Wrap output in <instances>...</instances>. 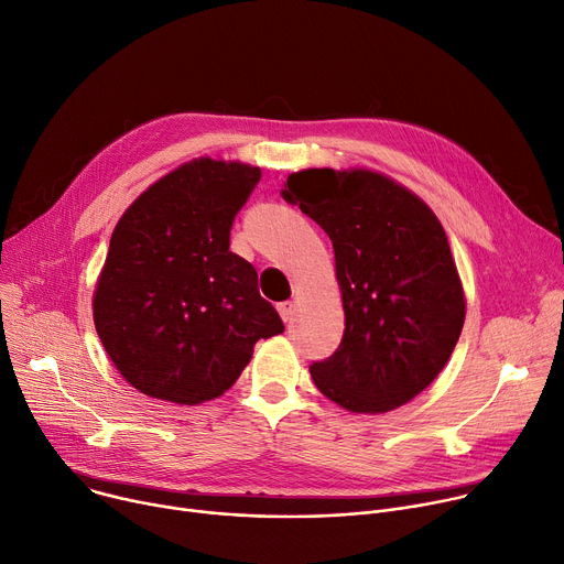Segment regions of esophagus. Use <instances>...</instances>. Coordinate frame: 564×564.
<instances>
[{"mask_svg": "<svg viewBox=\"0 0 564 564\" xmlns=\"http://www.w3.org/2000/svg\"><path fill=\"white\" fill-rule=\"evenodd\" d=\"M276 311H279L281 319H283L285 324H292V322H294L296 308H294V303H292V301H283V303H279V305H276Z\"/></svg>", "mask_w": 564, "mask_h": 564, "instance_id": "1", "label": "esophagus"}]
</instances>
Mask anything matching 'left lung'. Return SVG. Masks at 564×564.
<instances>
[{
	"label": "left lung",
	"instance_id": "left-lung-1",
	"mask_svg": "<svg viewBox=\"0 0 564 564\" xmlns=\"http://www.w3.org/2000/svg\"><path fill=\"white\" fill-rule=\"evenodd\" d=\"M283 197L333 240L346 328L313 362L317 389L355 414H384L443 371L466 319L447 236L427 204L373 171L308 169Z\"/></svg>",
	"mask_w": 564,
	"mask_h": 564
}]
</instances>
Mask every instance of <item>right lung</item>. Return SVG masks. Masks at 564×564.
Here are the masks:
<instances>
[{
	"label": "right lung",
	"instance_id": "add662e5",
	"mask_svg": "<svg viewBox=\"0 0 564 564\" xmlns=\"http://www.w3.org/2000/svg\"><path fill=\"white\" fill-rule=\"evenodd\" d=\"M261 169L199 158L143 191L117 223L94 326L119 373L175 404L223 395L253 344L285 330L253 265L229 251Z\"/></svg>",
	"mask_w": 564,
	"mask_h": 564
}]
</instances>
